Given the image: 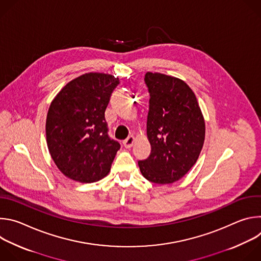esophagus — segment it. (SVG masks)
<instances>
[{
	"mask_svg": "<svg viewBox=\"0 0 261 261\" xmlns=\"http://www.w3.org/2000/svg\"><path fill=\"white\" fill-rule=\"evenodd\" d=\"M134 141H135V138H134V136H132V135H130V136H128L125 140H124V146L125 147H127V148H129V147H131L132 145H133V143H134Z\"/></svg>",
	"mask_w": 261,
	"mask_h": 261,
	"instance_id": "34e87169",
	"label": "esophagus"
}]
</instances>
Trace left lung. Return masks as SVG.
Listing matches in <instances>:
<instances>
[{
    "label": "left lung",
    "mask_w": 261,
    "mask_h": 261,
    "mask_svg": "<svg viewBox=\"0 0 261 261\" xmlns=\"http://www.w3.org/2000/svg\"><path fill=\"white\" fill-rule=\"evenodd\" d=\"M144 83L150 94L146 134L151 154L138 166L150 181L171 184L196 163L204 142V120L195 94L185 82L147 72Z\"/></svg>",
    "instance_id": "left-lung-1"
}]
</instances>
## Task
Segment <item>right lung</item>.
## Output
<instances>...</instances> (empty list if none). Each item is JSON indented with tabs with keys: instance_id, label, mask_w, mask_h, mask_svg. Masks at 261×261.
Returning <instances> with one entry per match:
<instances>
[{
	"instance_id": "obj_1",
	"label": "right lung",
	"mask_w": 261,
	"mask_h": 261,
	"mask_svg": "<svg viewBox=\"0 0 261 261\" xmlns=\"http://www.w3.org/2000/svg\"><path fill=\"white\" fill-rule=\"evenodd\" d=\"M119 79L87 73L68 83L53 100L46 140L53 160L69 178L94 182L110 169L121 144L108 135L105 109Z\"/></svg>"
}]
</instances>
